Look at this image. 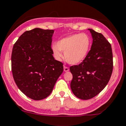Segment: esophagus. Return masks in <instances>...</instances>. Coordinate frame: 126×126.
<instances>
[{
    "mask_svg": "<svg viewBox=\"0 0 126 126\" xmlns=\"http://www.w3.org/2000/svg\"><path fill=\"white\" fill-rule=\"evenodd\" d=\"M69 69L68 67L64 66V72H68V71H69Z\"/></svg>",
    "mask_w": 126,
    "mask_h": 126,
    "instance_id": "esophagus-1",
    "label": "esophagus"
}]
</instances>
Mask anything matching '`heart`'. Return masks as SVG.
Masks as SVG:
<instances>
[{
	"mask_svg": "<svg viewBox=\"0 0 126 126\" xmlns=\"http://www.w3.org/2000/svg\"><path fill=\"white\" fill-rule=\"evenodd\" d=\"M91 41L86 33L74 34L63 38L53 46L52 52L57 60L63 58L62 51L64 53V58L68 63L77 64L86 58L91 47Z\"/></svg>",
	"mask_w": 126,
	"mask_h": 126,
	"instance_id": "obj_1",
	"label": "heart"
}]
</instances>
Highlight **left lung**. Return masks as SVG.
<instances>
[{
  "label": "left lung",
  "mask_w": 126,
  "mask_h": 126,
  "mask_svg": "<svg viewBox=\"0 0 126 126\" xmlns=\"http://www.w3.org/2000/svg\"><path fill=\"white\" fill-rule=\"evenodd\" d=\"M88 30L93 38L91 49L82 63L70 67L71 90L83 100L93 98L102 91L110 80L113 67L111 44L102 34Z\"/></svg>",
  "instance_id": "1"
}]
</instances>
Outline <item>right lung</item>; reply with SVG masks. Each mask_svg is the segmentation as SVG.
Returning <instances> with one entry per match:
<instances>
[{"mask_svg":"<svg viewBox=\"0 0 126 126\" xmlns=\"http://www.w3.org/2000/svg\"><path fill=\"white\" fill-rule=\"evenodd\" d=\"M54 30L35 28L20 36L13 47L11 70L17 87L36 101L50 94L63 64L54 59L51 48Z\"/></svg>","mask_w":126,"mask_h":126,"instance_id":"1","label":"right lung"}]
</instances>
